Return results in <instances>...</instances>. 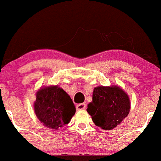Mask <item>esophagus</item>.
Segmentation results:
<instances>
[{
	"instance_id": "esophagus-1",
	"label": "esophagus",
	"mask_w": 161,
	"mask_h": 161,
	"mask_svg": "<svg viewBox=\"0 0 161 161\" xmlns=\"http://www.w3.org/2000/svg\"><path fill=\"white\" fill-rule=\"evenodd\" d=\"M86 104L85 103H80V104H78L76 105V109L77 111H80V110H84L86 109Z\"/></svg>"
}]
</instances>
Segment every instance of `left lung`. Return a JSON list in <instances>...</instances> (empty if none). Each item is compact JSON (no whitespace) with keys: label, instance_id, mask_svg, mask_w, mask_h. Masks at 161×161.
<instances>
[{"label":"left lung","instance_id":"1","mask_svg":"<svg viewBox=\"0 0 161 161\" xmlns=\"http://www.w3.org/2000/svg\"><path fill=\"white\" fill-rule=\"evenodd\" d=\"M130 105L127 94L118 86L94 88L92 102L87 111L95 125L103 130H112L128 115Z\"/></svg>","mask_w":161,"mask_h":161}]
</instances>
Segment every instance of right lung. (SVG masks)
I'll use <instances>...</instances> for the list:
<instances>
[{"label": "right lung", "mask_w": 161, "mask_h": 161, "mask_svg": "<svg viewBox=\"0 0 161 161\" xmlns=\"http://www.w3.org/2000/svg\"><path fill=\"white\" fill-rule=\"evenodd\" d=\"M34 111L43 125L56 130L69 122L76 108L70 97L56 86L37 92Z\"/></svg>", "instance_id": "obj_1"}]
</instances>
